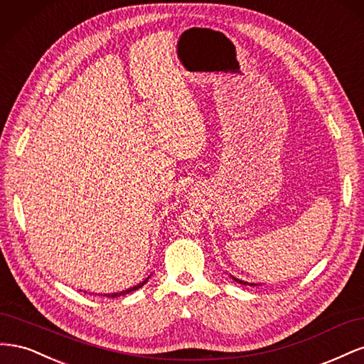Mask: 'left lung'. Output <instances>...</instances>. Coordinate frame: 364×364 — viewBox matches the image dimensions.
I'll return each instance as SVG.
<instances>
[{"mask_svg":"<svg viewBox=\"0 0 364 364\" xmlns=\"http://www.w3.org/2000/svg\"><path fill=\"white\" fill-rule=\"evenodd\" d=\"M237 282H240V284H243V285H246V282L245 281H240V279H237V278H234ZM250 285H255V284H250Z\"/></svg>","mask_w":364,"mask_h":364,"instance_id":"1","label":"left lung"}]
</instances>
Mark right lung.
Masks as SVG:
<instances>
[{"label": "right lung", "mask_w": 364, "mask_h": 364, "mask_svg": "<svg viewBox=\"0 0 364 364\" xmlns=\"http://www.w3.org/2000/svg\"><path fill=\"white\" fill-rule=\"evenodd\" d=\"M146 282H147V279H146V281H142L141 284L135 285V287H132V289H129V290H124V291H119V293H112V294H105V296H107V297H118V296H123V294H127V293H130V291H135V290L141 289V287H142V285H144Z\"/></svg>", "instance_id": "add662e5"}]
</instances>
